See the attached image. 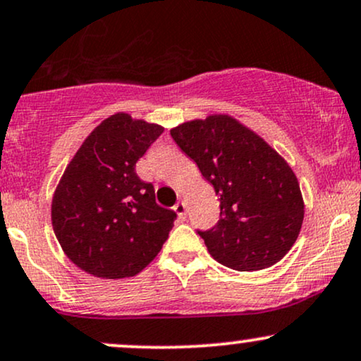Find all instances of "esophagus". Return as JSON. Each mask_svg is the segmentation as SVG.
<instances>
[{
    "label": "esophagus",
    "mask_w": 361,
    "mask_h": 361,
    "mask_svg": "<svg viewBox=\"0 0 361 361\" xmlns=\"http://www.w3.org/2000/svg\"><path fill=\"white\" fill-rule=\"evenodd\" d=\"M173 208H175V212L178 214V216H180V219H185V215H186V205H185L183 200H180V202H178L176 205L173 207Z\"/></svg>",
    "instance_id": "esophagus-1"
}]
</instances>
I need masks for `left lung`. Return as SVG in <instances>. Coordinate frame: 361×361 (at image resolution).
<instances>
[{
	"instance_id": "obj_1",
	"label": "left lung",
	"mask_w": 361,
	"mask_h": 361,
	"mask_svg": "<svg viewBox=\"0 0 361 361\" xmlns=\"http://www.w3.org/2000/svg\"><path fill=\"white\" fill-rule=\"evenodd\" d=\"M169 133L220 197L219 222L198 230L212 257L235 271L279 262L305 216L298 178L284 158L225 114L190 121Z\"/></svg>"
}]
</instances>
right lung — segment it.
<instances>
[{
  "instance_id": "obj_1",
  "label": "right lung",
  "mask_w": 361,
  "mask_h": 361,
  "mask_svg": "<svg viewBox=\"0 0 361 361\" xmlns=\"http://www.w3.org/2000/svg\"><path fill=\"white\" fill-rule=\"evenodd\" d=\"M163 128L117 112L102 121L65 168L51 225L67 257L102 279L141 272L169 235L176 214L156 203L136 163Z\"/></svg>"
}]
</instances>
